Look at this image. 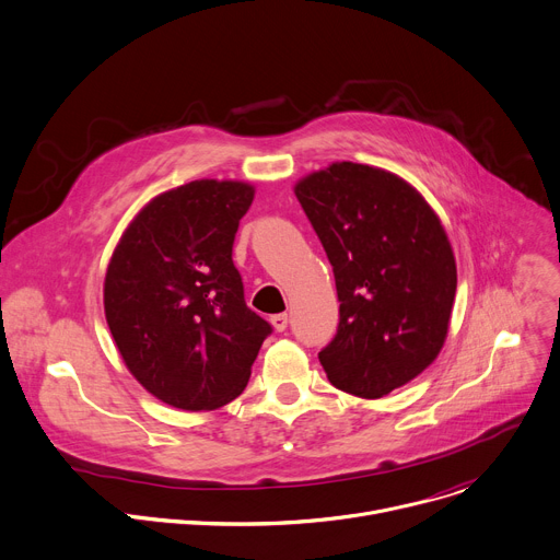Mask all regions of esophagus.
Segmentation results:
<instances>
[{"label":"esophagus","instance_id":"obj_1","mask_svg":"<svg viewBox=\"0 0 560 560\" xmlns=\"http://www.w3.org/2000/svg\"><path fill=\"white\" fill-rule=\"evenodd\" d=\"M270 324H272V328L277 330V332H283L285 328H288V314H272L270 316Z\"/></svg>","mask_w":560,"mask_h":560}]
</instances>
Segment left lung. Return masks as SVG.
<instances>
[{
	"label": "left lung",
	"mask_w": 560,
	"mask_h": 560,
	"mask_svg": "<svg viewBox=\"0 0 560 560\" xmlns=\"http://www.w3.org/2000/svg\"><path fill=\"white\" fill-rule=\"evenodd\" d=\"M332 264L339 330L318 352L330 383L381 398L439 357L456 294L447 232L425 197L389 171L335 162L294 184Z\"/></svg>",
	"instance_id": "8db88e82"
}]
</instances>
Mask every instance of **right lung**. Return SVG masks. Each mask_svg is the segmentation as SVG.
Masks as SVG:
<instances>
[{"instance_id": "obj_1", "label": "right lung", "mask_w": 560, "mask_h": 560, "mask_svg": "<svg viewBox=\"0 0 560 560\" xmlns=\"http://www.w3.org/2000/svg\"><path fill=\"white\" fill-rule=\"evenodd\" d=\"M255 186L197 179L152 197L106 268L104 312L128 372L159 401L217 410L244 392L268 322L232 264Z\"/></svg>"}]
</instances>
